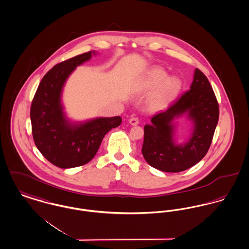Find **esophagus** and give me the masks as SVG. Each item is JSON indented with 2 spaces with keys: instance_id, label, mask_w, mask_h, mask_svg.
<instances>
[{
  "instance_id": "1",
  "label": "esophagus",
  "mask_w": 249,
  "mask_h": 249,
  "mask_svg": "<svg viewBox=\"0 0 249 249\" xmlns=\"http://www.w3.org/2000/svg\"><path fill=\"white\" fill-rule=\"evenodd\" d=\"M129 122H130V124H131V125H133V126H136V125L139 123V119H138L137 117H132V118H130V119H129Z\"/></svg>"
}]
</instances>
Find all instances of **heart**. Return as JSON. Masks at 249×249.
<instances>
[{
    "label": "heart",
    "mask_w": 249,
    "mask_h": 249,
    "mask_svg": "<svg viewBox=\"0 0 249 249\" xmlns=\"http://www.w3.org/2000/svg\"><path fill=\"white\" fill-rule=\"evenodd\" d=\"M167 75L165 70L154 68L150 72L146 81V86L150 89L160 86L154 96V102L159 106L172 102L181 90V80L173 76L167 77Z\"/></svg>",
    "instance_id": "b5f03b06"
}]
</instances>
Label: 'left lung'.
<instances>
[{
	"mask_svg": "<svg viewBox=\"0 0 249 249\" xmlns=\"http://www.w3.org/2000/svg\"><path fill=\"white\" fill-rule=\"evenodd\" d=\"M188 113L194 121L191 138L181 145L173 139L174 118ZM219 119V105L208 77L195 69L191 89L144 127L142 154L153 168L166 172L188 170L201 161L211 147Z\"/></svg>",
	"mask_w": 249,
	"mask_h": 249,
	"instance_id": "1",
	"label": "left lung"
}]
</instances>
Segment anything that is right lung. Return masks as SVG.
<instances>
[{
  "label": "right lung",
  "instance_id": "add662e5",
  "mask_svg": "<svg viewBox=\"0 0 249 249\" xmlns=\"http://www.w3.org/2000/svg\"><path fill=\"white\" fill-rule=\"evenodd\" d=\"M94 51L57 63L42 77L32 100L30 118L34 142L41 154L61 169L90 162L103 137L121 124V117H99L84 123H71L64 115L61 91L76 67L89 60Z\"/></svg>",
  "mask_w": 249,
  "mask_h": 249
}]
</instances>
